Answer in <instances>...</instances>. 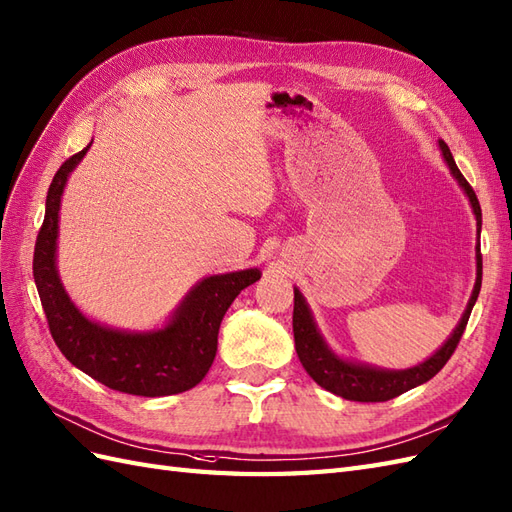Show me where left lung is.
<instances>
[{"label": "left lung", "mask_w": 512, "mask_h": 512, "mask_svg": "<svg viewBox=\"0 0 512 512\" xmlns=\"http://www.w3.org/2000/svg\"><path fill=\"white\" fill-rule=\"evenodd\" d=\"M439 149L443 155V162L448 164L452 177L465 192L471 209H474V216H476L478 244H476L474 292H471V296H469V303L463 311L461 320H458L456 329L450 333L448 339H445L443 346L435 352V355H430L426 361L413 365V368L385 370V368H374V365H368V363H359V361L339 357L337 352L329 344H326V339L322 337L316 320H313V313L307 305L305 296L300 294L298 287H294L292 324H294L296 355L313 381H316L320 387H324L326 391L335 393V396H342L346 400H355V402H385V400L396 398V396H400V393L430 381V378L435 376L445 363H448L458 342H461L463 331H465L467 320H469V313L476 305L478 294H480V285H482V255H480L482 212H480L478 196L474 190H471L467 179L461 175V170H458L454 157L448 149V144L439 140Z\"/></svg>", "instance_id": "1"}]
</instances>
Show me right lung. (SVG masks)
I'll use <instances>...</instances> for the list:
<instances>
[{
    "instance_id": "right-lung-1",
    "label": "right lung",
    "mask_w": 512,
    "mask_h": 512,
    "mask_svg": "<svg viewBox=\"0 0 512 512\" xmlns=\"http://www.w3.org/2000/svg\"><path fill=\"white\" fill-rule=\"evenodd\" d=\"M90 144L69 157L54 175L34 246V283L51 337L77 370L110 389L144 398L188 391L212 368L218 329L227 309L244 287L261 279V272L246 268L201 279L160 329L123 331L84 316L58 274V222L64 188Z\"/></svg>"
}]
</instances>
